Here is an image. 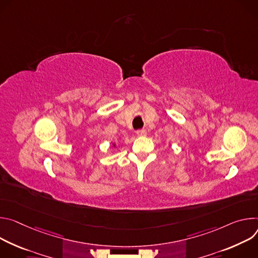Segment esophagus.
Segmentation results:
<instances>
[{
  "mask_svg": "<svg viewBox=\"0 0 258 258\" xmlns=\"http://www.w3.org/2000/svg\"><path fill=\"white\" fill-rule=\"evenodd\" d=\"M136 134L138 136H146L147 135V131L145 129H139L136 131Z\"/></svg>",
  "mask_w": 258,
  "mask_h": 258,
  "instance_id": "1",
  "label": "esophagus"
}]
</instances>
